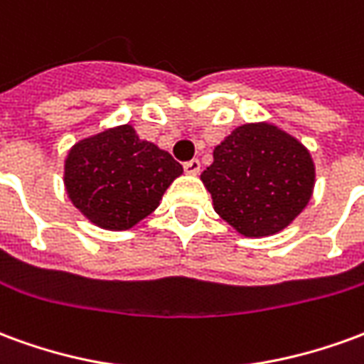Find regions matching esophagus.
<instances>
[{
	"label": "esophagus",
	"instance_id": "1",
	"mask_svg": "<svg viewBox=\"0 0 364 364\" xmlns=\"http://www.w3.org/2000/svg\"><path fill=\"white\" fill-rule=\"evenodd\" d=\"M183 169H185V173L198 175L200 173V161H198V159H191V161H187V164L183 166Z\"/></svg>",
	"mask_w": 364,
	"mask_h": 364
}]
</instances>
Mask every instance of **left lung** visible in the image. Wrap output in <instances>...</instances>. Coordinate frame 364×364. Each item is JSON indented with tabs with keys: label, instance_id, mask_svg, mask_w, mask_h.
Returning a JSON list of instances; mask_svg holds the SVG:
<instances>
[{
	"label": "left lung",
	"instance_id": "1",
	"mask_svg": "<svg viewBox=\"0 0 364 364\" xmlns=\"http://www.w3.org/2000/svg\"><path fill=\"white\" fill-rule=\"evenodd\" d=\"M200 181L222 220L245 237L279 234L310 203L316 166L304 144L271 122L232 130Z\"/></svg>",
	"mask_w": 364,
	"mask_h": 364
}]
</instances>
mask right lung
Returning <instances> with one entry per match:
<instances>
[{"instance_id": "1", "label": "right lung", "mask_w": 364, "mask_h": 364, "mask_svg": "<svg viewBox=\"0 0 364 364\" xmlns=\"http://www.w3.org/2000/svg\"><path fill=\"white\" fill-rule=\"evenodd\" d=\"M181 173L169 151L140 140L134 127L120 124L72 146L64 161V187L91 224L120 232L150 216Z\"/></svg>"}]
</instances>
